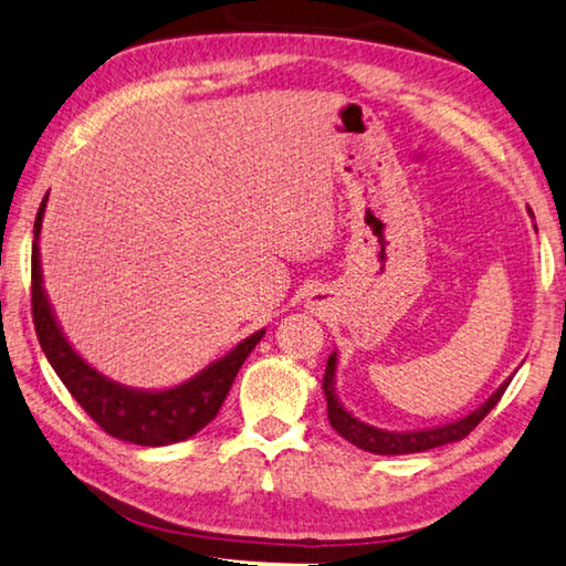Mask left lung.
Wrapping results in <instances>:
<instances>
[{
	"instance_id": "8db88e82",
	"label": "left lung",
	"mask_w": 566,
	"mask_h": 566,
	"mask_svg": "<svg viewBox=\"0 0 566 566\" xmlns=\"http://www.w3.org/2000/svg\"><path fill=\"white\" fill-rule=\"evenodd\" d=\"M336 368H338V354L333 350L328 356V366H326V376H323V394H326L328 401V421L333 429H336L340 437L346 441L354 443V447L378 453V457H403V453H419V451H429L443 447V443H453L467 439L471 431L476 429V423L484 419V416L494 409L499 403V398L506 391L509 381L496 388V391L486 398L484 403L467 413L464 419H457L451 423H441V426H431V429H413V431H388V429H378V426H370L366 421L356 419L340 398L336 396Z\"/></svg>"
}]
</instances>
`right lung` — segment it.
I'll return each mask as SVG.
<instances>
[{
  "instance_id": "1",
  "label": "right lung",
  "mask_w": 566,
  "mask_h": 566,
  "mask_svg": "<svg viewBox=\"0 0 566 566\" xmlns=\"http://www.w3.org/2000/svg\"><path fill=\"white\" fill-rule=\"evenodd\" d=\"M50 192L44 196L34 220V243H32V316L34 331L40 338L44 356L67 386L74 401L95 419L99 429L119 441L137 443V447H168L190 439L192 433L216 419L222 401L233 386L240 366L245 364L250 350L265 336V328L255 331L253 336L240 340L226 356L212 360L188 381L170 388H133L123 386L92 368L77 350L72 348L67 336L54 316L48 291L42 285L40 263V230L44 208H48Z\"/></svg>"
}]
</instances>
